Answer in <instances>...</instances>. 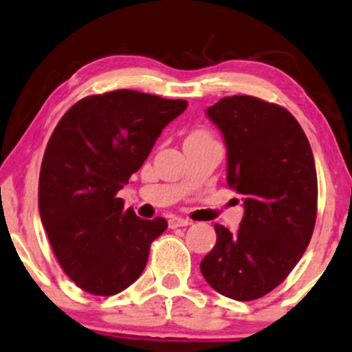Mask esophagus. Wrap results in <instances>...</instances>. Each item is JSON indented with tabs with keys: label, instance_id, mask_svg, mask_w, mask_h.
Here are the masks:
<instances>
[{
	"label": "esophagus",
	"instance_id": "34e87169",
	"mask_svg": "<svg viewBox=\"0 0 352 352\" xmlns=\"http://www.w3.org/2000/svg\"><path fill=\"white\" fill-rule=\"evenodd\" d=\"M168 223H169V228H179V227H188V225L192 223V220L183 219V217H171Z\"/></svg>",
	"mask_w": 352,
	"mask_h": 352
}]
</instances>
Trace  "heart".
<instances>
[{
    "label": "heart",
    "instance_id": "1",
    "mask_svg": "<svg viewBox=\"0 0 352 352\" xmlns=\"http://www.w3.org/2000/svg\"><path fill=\"white\" fill-rule=\"evenodd\" d=\"M196 138H210V135L207 130H194V132L188 137V140H196Z\"/></svg>",
    "mask_w": 352,
    "mask_h": 352
}]
</instances>
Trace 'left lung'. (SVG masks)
Returning a JSON list of instances; mask_svg holds the SVG:
<instances>
[{
	"mask_svg": "<svg viewBox=\"0 0 352 352\" xmlns=\"http://www.w3.org/2000/svg\"><path fill=\"white\" fill-rule=\"evenodd\" d=\"M206 114L227 145V183L243 196L238 232L215 223L204 279L233 300H256L300 261L316 219L315 160L296 117L253 96L222 98Z\"/></svg>",
	"mask_w": 352,
	"mask_h": 352,
	"instance_id": "8db88e82",
	"label": "left lung"
}]
</instances>
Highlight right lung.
<instances>
[{"instance_id":"obj_1","label":"right lung","mask_w":352,"mask_h":352,"mask_svg":"<svg viewBox=\"0 0 352 352\" xmlns=\"http://www.w3.org/2000/svg\"><path fill=\"white\" fill-rule=\"evenodd\" d=\"M188 102L130 89L88 96L56 124L38 177V212L60 266L93 296L133 284L163 217L143 220L117 192L150 155L162 130Z\"/></svg>"}]
</instances>
